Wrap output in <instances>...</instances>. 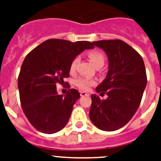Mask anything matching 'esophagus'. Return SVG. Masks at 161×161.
Returning <instances> with one entry per match:
<instances>
[{"label": "esophagus", "instance_id": "34e87169", "mask_svg": "<svg viewBox=\"0 0 161 161\" xmlns=\"http://www.w3.org/2000/svg\"><path fill=\"white\" fill-rule=\"evenodd\" d=\"M80 96L81 97H89V93H86V92H85V91H81L80 92Z\"/></svg>", "mask_w": 161, "mask_h": 161}]
</instances>
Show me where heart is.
I'll return each mask as SVG.
<instances>
[{
  "label": "heart",
  "instance_id": "obj_1",
  "mask_svg": "<svg viewBox=\"0 0 161 161\" xmlns=\"http://www.w3.org/2000/svg\"><path fill=\"white\" fill-rule=\"evenodd\" d=\"M89 58L90 59V61L92 62L93 65H94L96 68L97 67H102L105 63V57H104L103 54L100 52H97V51H93V52H90L89 53ZM78 57L74 58L72 59V61L71 62L70 64V72H74L76 70V64L78 63ZM75 84L77 87L80 88L81 89H89L91 86H93L96 84L95 80L92 79H89V78L86 77H79L75 80Z\"/></svg>",
  "mask_w": 161,
  "mask_h": 161
}]
</instances>
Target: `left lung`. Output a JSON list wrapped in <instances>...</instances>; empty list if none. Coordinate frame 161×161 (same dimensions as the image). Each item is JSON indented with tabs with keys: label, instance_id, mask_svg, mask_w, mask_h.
Instances as JSON below:
<instances>
[{
	"label": "left lung",
	"instance_id": "1",
	"mask_svg": "<svg viewBox=\"0 0 161 161\" xmlns=\"http://www.w3.org/2000/svg\"><path fill=\"white\" fill-rule=\"evenodd\" d=\"M106 52L109 69L106 78L96 88L102 100L91 95L92 105L89 119L96 127L114 131L124 126L137 111L147 85L143 60L136 50L122 40L93 42Z\"/></svg>",
	"mask_w": 161,
	"mask_h": 161
}]
</instances>
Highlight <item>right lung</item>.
I'll use <instances>...</instances> for the list:
<instances>
[{
	"instance_id": "right-lung-1",
	"label": "right lung",
	"mask_w": 161,
	"mask_h": 161,
	"mask_svg": "<svg viewBox=\"0 0 161 161\" xmlns=\"http://www.w3.org/2000/svg\"><path fill=\"white\" fill-rule=\"evenodd\" d=\"M93 47L88 41L52 38L25 56L18 80L20 101L25 115L38 131L54 134L66 126L80 93L71 89L65 95H59L56 84L69 76L74 58Z\"/></svg>"
}]
</instances>
